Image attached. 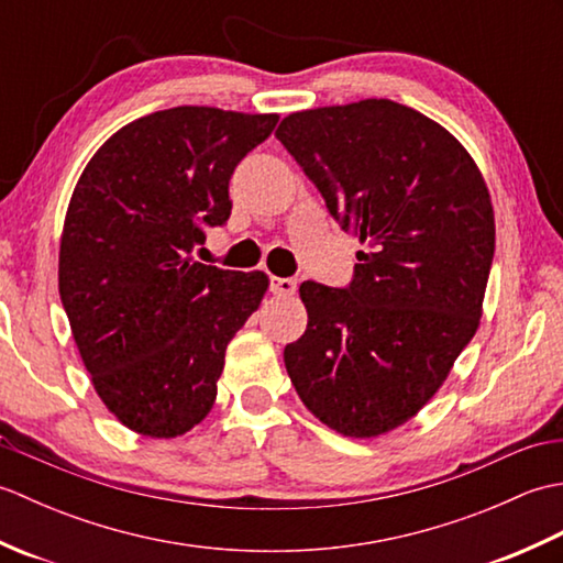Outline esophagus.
Listing matches in <instances>:
<instances>
[{
    "mask_svg": "<svg viewBox=\"0 0 563 563\" xmlns=\"http://www.w3.org/2000/svg\"><path fill=\"white\" fill-rule=\"evenodd\" d=\"M295 290H297V280L295 278H271V292L273 295H283V297H288V295H295Z\"/></svg>",
    "mask_w": 563,
    "mask_h": 563,
    "instance_id": "obj_1",
    "label": "esophagus"
}]
</instances>
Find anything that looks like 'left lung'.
Segmentation results:
<instances>
[{"mask_svg":"<svg viewBox=\"0 0 563 563\" xmlns=\"http://www.w3.org/2000/svg\"><path fill=\"white\" fill-rule=\"evenodd\" d=\"M275 137L367 246L345 288L300 285L309 321L285 367L321 423L387 433L433 397L479 327L492 198L445 128L387 99L292 113Z\"/></svg>","mask_w":563,"mask_h":563,"instance_id":"8db88e82","label":"left lung"}]
</instances>
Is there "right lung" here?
Listing matches in <instances>:
<instances>
[{
    "instance_id": "obj_1",
    "label": "right lung",
    "mask_w": 563,
    "mask_h": 563,
    "mask_svg": "<svg viewBox=\"0 0 563 563\" xmlns=\"http://www.w3.org/2000/svg\"><path fill=\"white\" fill-rule=\"evenodd\" d=\"M278 115L178 106L93 154L59 242V300L93 389L135 433L176 438L218 397L227 343L258 309L263 273L190 261L230 220V178Z\"/></svg>"
}]
</instances>
